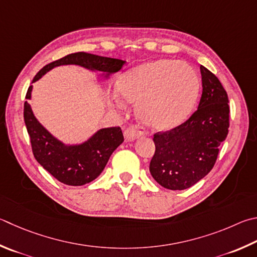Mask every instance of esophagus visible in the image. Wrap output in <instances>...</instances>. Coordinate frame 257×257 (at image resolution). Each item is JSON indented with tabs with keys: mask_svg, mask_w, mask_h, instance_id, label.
<instances>
[{
	"mask_svg": "<svg viewBox=\"0 0 257 257\" xmlns=\"http://www.w3.org/2000/svg\"><path fill=\"white\" fill-rule=\"evenodd\" d=\"M144 135V129L142 127H129L124 130L123 136L125 142H134Z\"/></svg>",
	"mask_w": 257,
	"mask_h": 257,
	"instance_id": "esophagus-1",
	"label": "esophagus"
}]
</instances>
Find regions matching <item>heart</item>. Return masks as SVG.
<instances>
[{
	"label": "heart",
	"mask_w": 257,
	"mask_h": 257,
	"mask_svg": "<svg viewBox=\"0 0 257 257\" xmlns=\"http://www.w3.org/2000/svg\"><path fill=\"white\" fill-rule=\"evenodd\" d=\"M111 100L118 106L137 103L145 124L158 130L179 125L188 118L199 94V77L189 64L156 60L125 72L116 82Z\"/></svg>",
	"instance_id": "1"
}]
</instances>
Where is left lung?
Listing matches in <instances>:
<instances>
[{"instance_id": "obj_1", "label": "left lung", "mask_w": 257, "mask_h": 257, "mask_svg": "<svg viewBox=\"0 0 257 257\" xmlns=\"http://www.w3.org/2000/svg\"><path fill=\"white\" fill-rule=\"evenodd\" d=\"M202 95L198 110L177 127L156 133L155 154L149 172L169 190H185L203 179L217 161L219 146L228 135V95L217 76L200 66Z\"/></svg>"}]
</instances>
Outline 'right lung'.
<instances>
[{
	"instance_id": "obj_1",
	"label": "right lung",
	"mask_w": 257,
	"mask_h": 257,
	"mask_svg": "<svg viewBox=\"0 0 257 257\" xmlns=\"http://www.w3.org/2000/svg\"><path fill=\"white\" fill-rule=\"evenodd\" d=\"M124 60L103 57L88 53H74L46 65L32 80L38 81L46 73L60 65H78L92 72L102 73L105 78L119 72ZM32 85L26 95L31 99ZM25 123L30 136L32 153L37 162L56 180L64 184L78 186L90 183L99 176L116 147L123 142L120 127L102 128L86 142L77 145H66L55 138L35 116L30 104L25 102Z\"/></svg>"
}]
</instances>
